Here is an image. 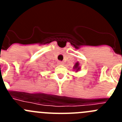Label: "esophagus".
I'll return each mask as SVG.
<instances>
[{"instance_id":"obj_1","label":"esophagus","mask_w":122,"mask_h":122,"mask_svg":"<svg viewBox=\"0 0 122 122\" xmlns=\"http://www.w3.org/2000/svg\"><path fill=\"white\" fill-rule=\"evenodd\" d=\"M57 63L58 64L60 65H64V63H63V62H61V61H58Z\"/></svg>"}]
</instances>
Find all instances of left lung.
<instances>
[{"mask_svg":"<svg viewBox=\"0 0 122 122\" xmlns=\"http://www.w3.org/2000/svg\"><path fill=\"white\" fill-rule=\"evenodd\" d=\"M73 70L76 72L79 71L81 70V67L79 66V62H77L75 64H74V66H73Z\"/></svg>","mask_w":122,"mask_h":122,"instance_id":"left-lung-1","label":"left lung"}]
</instances>
